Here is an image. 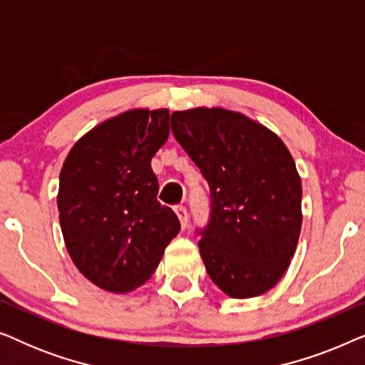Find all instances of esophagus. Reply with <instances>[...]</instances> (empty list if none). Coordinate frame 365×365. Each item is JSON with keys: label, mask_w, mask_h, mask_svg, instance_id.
Here are the masks:
<instances>
[{"label": "esophagus", "mask_w": 365, "mask_h": 365, "mask_svg": "<svg viewBox=\"0 0 365 365\" xmlns=\"http://www.w3.org/2000/svg\"><path fill=\"white\" fill-rule=\"evenodd\" d=\"M174 212H176V216L179 217V222H181V227L184 229L187 226V211L184 206H176L174 207Z\"/></svg>", "instance_id": "34e87169"}]
</instances>
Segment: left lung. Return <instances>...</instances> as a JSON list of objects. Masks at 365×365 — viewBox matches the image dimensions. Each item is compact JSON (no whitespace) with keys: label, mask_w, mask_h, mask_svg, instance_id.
I'll use <instances>...</instances> for the list:
<instances>
[{"label":"left lung","mask_w":365,"mask_h":365,"mask_svg":"<svg viewBox=\"0 0 365 365\" xmlns=\"http://www.w3.org/2000/svg\"><path fill=\"white\" fill-rule=\"evenodd\" d=\"M173 134L211 187L199 252L229 297L262 296L286 274L302 226V184L282 139L246 114L174 111Z\"/></svg>","instance_id":"obj_1"}]
</instances>
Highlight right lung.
Instances as JSON below:
<instances>
[{"label": "right lung", "mask_w": 365, "mask_h": 365, "mask_svg": "<svg viewBox=\"0 0 365 365\" xmlns=\"http://www.w3.org/2000/svg\"><path fill=\"white\" fill-rule=\"evenodd\" d=\"M169 136V109L136 108L78 139L59 174V224L69 257L103 291L143 286L181 224L161 206L151 159Z\"/></svg>", "instance_id": "add662e5"}]
</instances>
